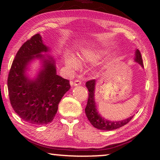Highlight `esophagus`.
<instances>
[{"label": "esophagus", "mask_w": 160, "mask_h": 160, "mask_svg": "<svg viewBox=\"0 0 160 160\" xmlns=\"http://www.w3.org/2000/svg\"><path fill=\"white\" fill-rule=\"evenodd\" d=\"M81 83H82V82H81L80 80H75L73 82V85H75V86L80 85Z\"/></svg>", "instance_id": "34e87169"}]
</instances>
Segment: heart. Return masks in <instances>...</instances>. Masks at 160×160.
I'll return each mask as SVG.
<instances>
[{"label":"heart","mask_w":160,"mask_h":160,"mask_svg":"<svg viewBox=\"0 0 160 160\" xmlns=\"http://www.w3.org/2000/svg\"><path fill=\"white\" fill-rule=\"evenodd\" d=\"M103 53H104L103 51H99V52H97L95 53H94L92 55L90 56V58H89V60L90 61L96 60L97 58H99ZM66 66L72 70H76L78 69H79V68L80 66L79 61H78L76 58H74L73 56H68L66 59Z\"/></svg>","instance_id":"obj_1"}]
</instances>
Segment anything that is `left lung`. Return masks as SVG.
Wrapping results in <instances>:
<instances>
[{"label": "left lung", "instance_id": "obj_1", "mask_svg": "<svg viewBox=\"0 0 160 160\" xmlns=\"http://www.w3.org/2000/svg\"><path fill=\"white\" fill-rule=\"evenodd\" d=\"M135 61L141 65L143 67V62L140 51L137 49L135 51ZM95 80H90L86 82L85 85L89 91V96L88 103L85 107V113L88 120L92 125L96 128L102 131H112L123 126L131 120L133 116H131L125 120L119 121H111L102 118L97 112L96 109L95 101H94V87H95Z\"/></svg>", "mask_w": 160, "mask_h": 160}]
</instances>
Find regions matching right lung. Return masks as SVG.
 I'll return each instance as SVG.
<instances>
[{"mask_svg":"<svg viewBox=\"0 0 160 160\" xmlns=\"http://www.w3.org/2000/svg\"><path fill=\"white\" fill-rule=\"evenodd\" d=\"M41 36L37 34L22 45L16 54L8 78V88L12 109L28 123L42 126L51 123L62 97L70 88L68 80L56 74L54 61L45 58L47 52ZM43 61V68L34 80L26 75L28 64L34 58Z\"/></svg>","mask_w":160,"mask_h":160,"instance_id":"right-lung-1","label":"right lung"}]
</instances>
